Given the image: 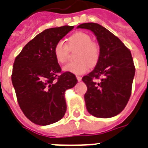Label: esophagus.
<instances>
[{"instance_id":"34e87169","label":"esophagus","mask_w":148,"mask_h":148,"mask_svg":"<svg viewBox=\"0 0 148 148\" xmlns=\"http://www.w3.org/2000/svg\"><path fill=\"white\" fill-rule=\"evenodd\" d=\"M76 78H77V80L79 81V82L82 80V77H81V76H79V75H76Z\"/></svg>"}]
</instances>
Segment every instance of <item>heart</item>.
Here are the masks:
<instances>
[{"instance_id":"1","label":"heart","mask_w":148,"mask_h":148,"mask_svg":"<svg viewBox=\"0 0 148 148\" xmlns=\"http://www.w3.org/2000/svg\"><path fill=\"white\" fill-rule=\"evenodd\" d=\"M78 49L75 58L78 61L68 63L63 67V70L74 74H84L90 66H95L99 60V45L86 33L78 32L69 38L68 45L63 41H58L54 48L55 57L58 63H65L69 57V49Z\"/></svg>"}]
</instances>
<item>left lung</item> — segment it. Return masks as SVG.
<instances>
[{
    "label": "left lung",
    "instance_id": "8db88e82",
    "mask_svg": "<svg viewBox=\"0 0 148 148\" xmlns=\"http://www.w3.org/2000/svg\"><path fill=\"white\" fill-rule=\"evenodd\" d=\"M77 28L92 31L100 50L95 69L82 79L87 86L84 96L87 110L97 117H113L125 108L131 94L135 74L131 52L99 24L84 23ZM96 79L101 80L97 83Z\"/></svg>",
    "mask_w": 148,
    "mask_h": 148
}]
</instances>
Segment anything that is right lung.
<instances>
[{"instance_id": "right-lung-1", "label": "right lung", "mask_w": 148, "mask_h": 148, "mask_svg": "<svg viewBox=\"0 0 148 148\" xmlns=\"http://www.w3.org/2000/svg\"><path fill=\"white\" fill-rule=\"evenodd\" d=\"M73 27L65 25L43 31L15 58L12 84L21 110L35 124L49 125L66 113L65 92L75 86L77 79L72 73H62L54 48Z\"/></svg>"}]
</instances>
